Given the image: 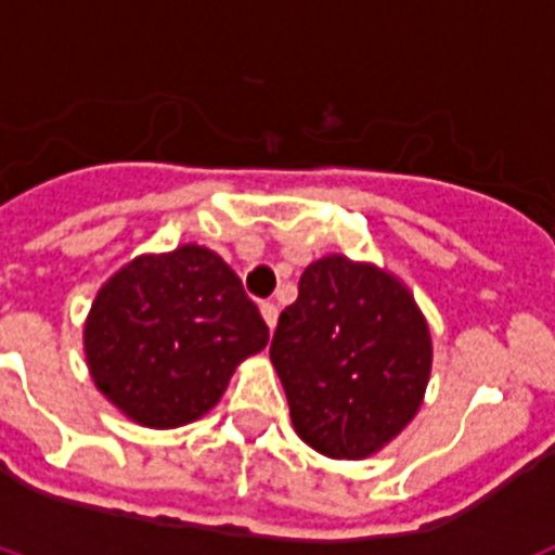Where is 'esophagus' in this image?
Returning <instances> with one entry per match:
<instances>
[{"mask_svg":"<svg viewBox=\"0 0 555 555\" xmlns=\"http://www.w3.org/2000/svg\"><path fill=\"white\" fill-rule=\"evenodd\" d=\"M261 317L269 325V331H274V325H278V306L274 302H261Z\"/></svg>","mask_w":555,"mask_h":555,"instance_id":"34e87169","label":"esophagus"}]
</instances>
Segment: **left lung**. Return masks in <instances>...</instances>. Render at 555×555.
Segmentation results:
<instances>
[{"mask_svg":"<svg viewBox=\"0 0 555 555\" xmlns=\"http://www.w3.org/2000/svg\"><path fill=\"white\" fill-rule=\"evenodd\" d=\"M269 358L302 442L327 459L361 461L423 405L434 338L397 274L331 253L302 272Z\"/></svg>","mask_w":555,"mask_h":555,"instance_id":"obj_1","label":"left lung"}]
</instances>
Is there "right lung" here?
Returning <instances> with one entry per match:
<instances>
[{"label": "right lung", "mask_w": 555, "mask_h": 555, "mask_svg": "<svg viewBox=\"0 0 555 555\" xmlns=\"http://www.w3.org/2000/svg\"><path fill=\"white\" fill-rule=\"evenodd\" d=\"M267 345L269 327L238 274L199 244L132 258L102 283L82 325L100 395L155 430L208 414L235 366Z\"/></svg>", "instance_id": "add662e5"}]
</instances>
